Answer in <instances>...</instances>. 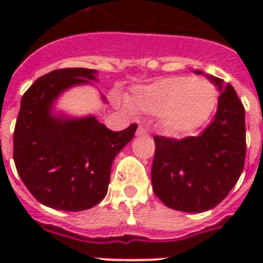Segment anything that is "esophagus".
Returning a JSON list of instances; mask_svg holds the SVG:
<instances>
[{"instance_id":"esophagus-1","label":"esophagus","mask_w":263,"mask_h":263,"mask_svg":"<svg viewBox=\"0 0 263 263\" xmlns=\"http://www.w3.org/2000/svg\"><path fill=\"white\" fill-rule=\"evenodd\" d=\"M136 135H138V136L147 135V131H146V129H144L142 125H139V127H138V129H136Z\"/></svg>"}]
</instances>
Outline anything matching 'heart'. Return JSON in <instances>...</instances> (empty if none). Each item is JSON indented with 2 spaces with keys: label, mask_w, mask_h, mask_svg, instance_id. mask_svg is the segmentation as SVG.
Listing matches in <instances>:
<instances>
[{
  "label": "heart",
  "mask_w": 263,
  "mask_h": 263,
  "mask_svg": "<svg viewBox=\"0 0 263 263\" xmlns=\"http://www.w3.org/2000/svg\"><path fill=\"white\" fill-rule=\"evenodd\" d=\"M217 98V88L209 80L176 75L138 86L129 97V106L135 111L158 115L166 135L183 136L208 123Z\"/></svg>",
  "instance_id": "1"
}]
</instances>
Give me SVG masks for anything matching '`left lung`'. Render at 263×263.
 Segmentation results:
<instances>
[{"mask_svg":"<svg viewBox=\"0 0 263 263\" xmlns=\"http://www.w3.org/2000/svg\"><path fill=\"white\" fill-rule=\"evenodd\" d=\"M204 76L220 91L212 124L199 136L154 138L153 190L162 203L179 212L216 208L235 187L245 166V107L231 84L209 73Z\"/></svg>","mask_w":263,"mask_h":263,"instance_id":"8db88e82","label":"left lung"}]
</instances>
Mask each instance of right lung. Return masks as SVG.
<instances>
[{
	"label": "right lung",
	"mask_w": 263,
	"mask_h": 263,
	"mask_svg": "<svg viewBox=\"0 0 263 263\" xmlns=\"http://www.w3.org/2000/svg\"><path fill=\"white\" fill-rule=\"evenodd\" d=\"M97 75L87 68L57 69L23 95L13 134L14 165L28 191L47 208L80 212L98 204L106 195L116 156L135 135L136 124L113 132L92 115L55 111L65 91L94 86Z\"/></svg>",
	"instance_id": "right-lung-1"
}]
</instances>
